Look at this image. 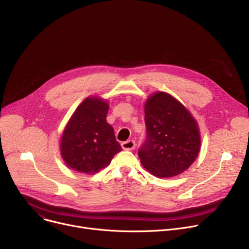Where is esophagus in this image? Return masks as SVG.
<instances>
[{"label": "esophagus", "mask_w": 249, "mask_h": 249, "mask_svg": "<svg viewBox=\"0 0 249 249\" xmlns=\"http://www.w3.org/2000/svg\"><path fill=\"white\" fill-rule=\"evenodd\" d=\"M122 148L125 150H133L135 148V141L134 140H127L122 142Z\"/></svg>", "instance_id": "obj_1"}]
</instances>
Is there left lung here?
Listing matches in <instances>:
<instances>
[{"instance_id": "obj_1", "label": "left lung", "mask_w": 249, "mask_h": 249, "mask_svg": "<svg viewBox=\"0 0 249 249\" xmlns=\"http://www.w3.org/2000/svg\"><path fill=\"white\" fill-rule=\"evenodd\" d=\"M146 137L138 149L142 165L158 178L185 172L200 151V133L189 111L166 93H156L145 103Z\"/></svg>"}]
</instances>
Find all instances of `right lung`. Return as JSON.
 Returning a JSON list of instances; mask_svg holds the SVG:
<instances>
[{"mask_svg": "<svg viewBox=\"0 0 249 249\" xmlns=\"http://www.w3.org/2000/svg\"><path fill=\"white\" fill-rule=\"evenodd\" d=\"M108 104L88 98L71 118L61 138V156L78 173L95 174L107 166L122 147L107 123Z\"/></svg>", "mask_w": 249, "mask_h": 249, "instance_id": "1", "label": "right lung"}]
</instances>
